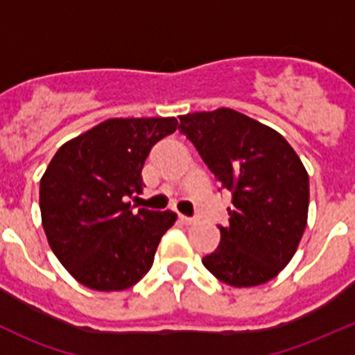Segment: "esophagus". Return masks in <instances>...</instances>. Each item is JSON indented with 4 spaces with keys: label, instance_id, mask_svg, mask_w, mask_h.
Wrapping results in <instances>:
<instances>
[{
    "label": "esophagus",
    "instance_id": "obj_1",
    "mask_svg": "<svg viewBox=\"0 0 355 355\" xmlns=\"http://www.w3.org/2000/svg\"><path fill=\"white\" fill-rule=\"evenodd\" d=\"M178 220H180L184 225H192V223H196V218L184 216V214H178Z\"/></svg>",
    "mask_w": 355,
    "mask_h": 355
}]
</instances>
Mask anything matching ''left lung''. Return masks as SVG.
Instances as JSON below:
<instances>
[{
    "instance_id": "8db88e82",
    "label": "left lung",
    "mask_w": 355,
    "mask_h": 355,
    "mask_svg": "<svg viewBox=\"0 0 355 355\" xmlns=\"http://www.w3.org/2000/svg\"><path fill=\"white\" fill-rule=\"evenodd\" d=\"M178 130L234 204L227 227L218 225L220 245L202 264L232 287L266 284L287 266L306 230V168L277 130L239 111L184 114Z\"/></svg>"
}]
</instances>
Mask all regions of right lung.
Listing matches in <instances>:
<instances>
[{"mask_svg":"<svg viewBox=\"0 0 355 355\" xmlns=\"http://www.w3.org/2000/svg\"><path fill=\"white\" fill-rule=\"evenodd\" d=\"M177 118H111L56 151L39 187L42 227L68 273L99 292L125 290L153 266L173 211L135 213L142 168Z\"/></svg>","mask_w":355,"mask_h":355,"instance_id":"add662e5","label":"right lung"}]
</instances>
